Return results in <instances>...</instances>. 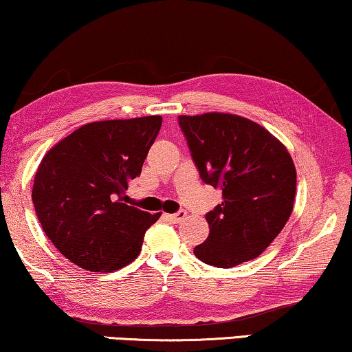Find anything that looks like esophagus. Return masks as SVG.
<instances>
[{
    "instance_id": "obj_1",
    "label": "esophagus",
    "mask_w": 352,
    "mask_h": 352,
    "mask_svg": "<svg viewBox=\"0 0 352 352\" xmlns=\"http://www.w3.org/2000/svg\"><path fill=\"white\" fill-rule=\"evenodd\" d=\"M186 217H187V212L184 209L177 210L176 214H168V215H166V219H168L170 221H173V223H179V221H182Z\"/></svg>"
}]
</instances>
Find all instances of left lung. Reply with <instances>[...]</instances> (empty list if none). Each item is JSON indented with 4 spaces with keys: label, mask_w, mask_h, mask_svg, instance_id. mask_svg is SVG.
<instances>
[{
    "label": "left lung",
    "mask_w": 352,
    "mask_h": 352,
    "mask_svg": "<svg viewBox=\"0 0 352 352\" xmlns=\"http://www.w3.org/2000/svg\"><path fill=\"white\" fill-rule=\"evenodd\" d=\"M203 182L221 188V204L206 214L208 239L195 256L215 267L258 258L288 221L296 166L288 149L259 124L230 113L179 116Z\"/></svg>",
    "instance_id": "1"
}]
</instances>
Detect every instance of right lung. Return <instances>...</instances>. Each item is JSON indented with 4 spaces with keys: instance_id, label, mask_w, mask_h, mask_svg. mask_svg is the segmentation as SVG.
Segmentation results:
<instances>
[{
    "instance_id": "obj_1",
    "label": "right lung",
    "mask_w": 352,
    "mask_h": 352,
    "mask_svg": "<svg viewBox=\"0 0 352 352\" xmlns=\"http://www.w3.org/2000/svg\"><path fill=\"white\" fill-rule=\"evenodd\" d=\"M160 126V116L89 122L42 159L32 186L37 219L78 267L113 272L140 255L144 232L160 214L129 206L126 190Z\"/></svg>"
}]
</instances>
